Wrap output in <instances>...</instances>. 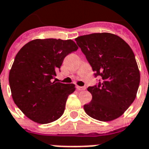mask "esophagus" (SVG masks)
I'll return each mask as SVG.
<instances>
[{"label":"esophagus","instance_id":"obj_1","mask_svg":"<svg viewBox=\"0 0 149 149\" xmlns=\"http://www.w3.org/2000/svg\"><path fill=\"white\" fill-rule=\"evenodd\" d=\"M76 88H77L78 90H85V89H86V87H81V86L77 85V86H76Z\"/></svg>","mask_w":149,"mask_h":149}]
</instances>
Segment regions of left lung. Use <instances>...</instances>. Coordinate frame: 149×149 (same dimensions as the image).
<instances>
[{
    "label": "left lung",
    "instance_id": "8db88e82",
    "mask_svg": "<svg viewBox=\"0 0 149 149\" xmlns=\"http://www.w3.org/2000/svg\"><path fill=\"white\" fill-rule=\"evenodd\" d=\"M75 41L95 71L102 77L88 88L93 99L84 105L85 113L100 121L118 118L135 100L140 72L133 50L123 39L109 33H93Z\"/></svg>",
    "mask_w": 149,
    "mask_h": 149
}]
</instances>
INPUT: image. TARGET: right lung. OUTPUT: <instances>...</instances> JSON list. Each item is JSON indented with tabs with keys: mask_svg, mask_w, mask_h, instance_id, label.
Here are the masks:
<instances>
[{
	"mask_svg": "<svg viewBox=\"0 0 149 149\" xmlns=\"http://www.w3.org/2000/svg\"><path fill=\"white\" fill-rule=\"evenodd\" d=\"M78 49L71 40L36 39L18 51L9 72V84L14 102L28 118L44 124L63 115L75 85L53 79L64 57Z\"/></svg>",
	"mask_w": 149,
	"mask_h": 149,
	"instance_id": "add662e5",
	"label": "right lung"
}]
</instances>
